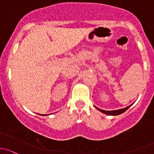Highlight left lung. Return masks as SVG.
I'll use <instances>...</instances> for the list:
<instances>
[{"mask_svg":"<svg viewBox=\"0 0 154 154\" xmlns=\"http://www.w3.org/2000/svg\"><path fill=\"white\" fill-rule=\"evenodd\" d=\"M132 104H131V105L128 106V107H125V108L119 109V110H101V109L98 108V107H96V108L98 109L99 111L102 112L103 113H105V114H107V115H110V116H117V115H120V114H122V112L126 111V110H128V109L129 108V107H131Z\"/></svg>","mask_w":154,"mask_h":154,"instance_id":"1","label":"left lung"}]
</instances>
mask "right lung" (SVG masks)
<instances>
[{
  "label": "right lung",
  "instance_id": "obj_1",
  "mask_svg": "<svg viewBox=\"0 0 154 154\" xmlns=\"http://www.w3.org/2000/svg\"><path fill=\"white\" fill-rule=\"evenodd\" d=\"M46 115H47V114H45V115H42V116H46Z\"/></svg>",
  "mask_w": 154,
  "mask_h": 154
}]
</instances>
